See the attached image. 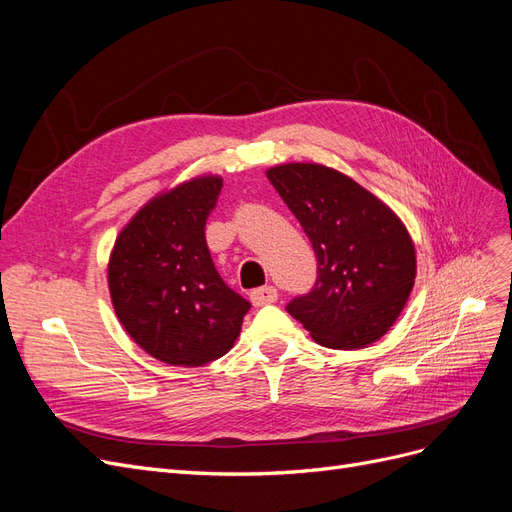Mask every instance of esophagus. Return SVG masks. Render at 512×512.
Here are the masks:
<instances>
[{"instance_id":"obj_1","label":"esophagus","mask_w":512,"mask_h":512,"mask_svg":"<svg viewBox=\"0 0 512 512\" xmlns=\"http://www.w3.org/2000/svg\"><path fill=\"white\" fill-rule=\"evenodd\" d=\"M278 300V291L276 287L272 285H266V287H259V289H253L251 291V302L255 306H263V304H272Z\"/></svg>"}]
</instances>
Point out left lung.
<instances>
[{
    "label": "left lung",
    "mask_w": 512,
    "mask_h": 512,
    "mask_svg": "<svg viewBox=\"0 0 512 512\" xmlns=\"http://www.w3.org/2000/svg\"><path fill=\"white\" fill-rule=\"evenodd\" d=\"M317 255V283L287 312L327 349H364L400 317L417 257L404 223L353 178L319 163L270 168Z\"/></svg>",
    "instance_id": "obj_1"
}]
</instances>
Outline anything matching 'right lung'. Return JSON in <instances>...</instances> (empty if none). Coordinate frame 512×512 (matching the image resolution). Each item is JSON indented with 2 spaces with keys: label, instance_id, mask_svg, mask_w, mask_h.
<instances>
[{
  "label": "right lung",
  "instance_id": "1",
  "mask_svg": "<svg viewBox=\"0 0 512 512\" xmlns=\"http://www.w3.org/2000/svg\"><path fill=\"white\" fill-rule=\"evenodd\" d=\"M221 187L219 176H200L153 197L114 242V312L163 364L195 368L223 357L251 308L219 276L204 236Z\"/></svg>",
  "mask_w": 512,
  "mask_h": 512
}]
</instances>
